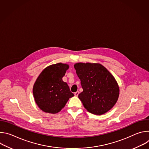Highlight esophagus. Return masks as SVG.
Wrapping results in <instances>:
<instances>
[{
	"mask_svg": "<svg viewBox=\"0 0 149 149\" xmlns=\"http://www.w3.org/2000/svg\"><path fill=\"white\" fill-rule=\"evenodd\" d=\"M78 94H79V91H77V92H75V93H74V95H75V96H76V97H78Z\"/></svg>",
	"mask_w": 149,
	"mask_h": 149,
	"instance_id": "1",
	"label": "esophagus"
}]
</instances>
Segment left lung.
Listing matches in <instances>:
<instances>
[{
	"label": "left lung",
	"instance_id": "obj_1",
	"mask_svg": "<svg viewBox=\"0 0 149 149\" xmlns=\"http://www.w3.org/2000/svg\"><path fill=\"white\" fill-rule=\"evenodd\" d=\"M74 68L83 89L78 98L85 109L95 115H102L110 110L120 94L114 76L99 63L78 62Z\"/></svg>",
	"mask_w": 149,
	"mask_h": 149
}]
</instances>
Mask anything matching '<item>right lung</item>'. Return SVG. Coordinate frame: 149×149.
<instances>
[{"label":"right lung","instance_id":"1","mask_svg":"<svg viewBox=\"0 0 149 149\" xmlns=\"http://www.w3.org/2000/svg\"><path fill=\"white\" fill-rule=\"evenodd\" d=\"M68 68L67 63H57L46 67L37 78L33 87V95L42 111L56 114L74 95L67 83L62 81Z\"/></svg>","mask_w":149,"mask_h":149}]
</instances>
